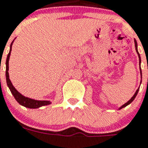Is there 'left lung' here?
Wrapping results in <instances>:
<instances>
[{"label": "left lung", "instance_id": "obj_1", "mask_svg": "<svg viewBox=\"0 0 148 148\" xmlns=\"http://www.w3.org/2000/svg\"><path fill=\"white\" fill-rule=\"evenodd\" d=\"M134 44H135V49H136V51H137V53H138V58H139V64H140V76H141V69H140V62H141V60H140V53H138V44H137V41H136V40H134ZM140 84H141V81H140ZM139 88H138V89L137 90H136V92L135 94L133 95V97H131L130 100H129L127 103H125L124 104H123V105L121 107V108H119V110H121V109H122L123 108H125L126 106H127L128 104H130V103L132 102V101L134 100V98L136 97V96H137V95H138V90H139Z\"/></svg>", "mask_w": 148, "mask_h": 148}]
</instances>
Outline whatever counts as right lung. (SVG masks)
<instances>
[{
	"instance_id": "1",
	"label": "right lung",
	"mask_w": 148,
	"mask_h": 148,
	"mask_svg": "<svg viewBox=\"0 0 148 148\" xmlns=\"http://www.w3.org/2000/svg\"><path fill=\"white\" fill-rule=\"evenodd\" d=\"M14 40L12 43L10 44V51L9 53L8 54L7 57V60H6V81H7V84L8 87L10 89V92L13 95V96L14 97L15 100L21 104V105L24 106L25 108H38L42 107V106L48 105L51 104V102L49 101H38V100H34V99L29 98L27 97L24 95H22L21 93H19L16 90V88L13 86L11 81H10V78H9V73H8V70H9V59H10V52H11V47H12V45L14 43Z\"/></svg>"
}]
</instances>
